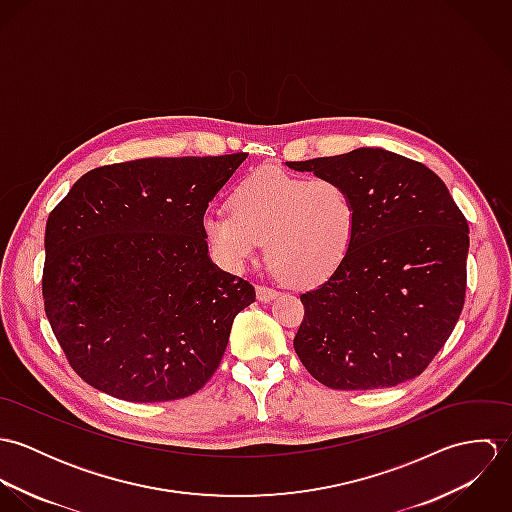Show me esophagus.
Instances as JSON below:
<instances>
[{"label": "esophagus", "mask_w": 512, "mask_h": 512, "mask_svg": "<svg viewBox=\"0 0 512 512\" xmlns=\"http://www.w3.org/2000/svg\"><path fill=\"white\" fill-rule=\"evenodd\" d=\"M256 295H258L260 301L268 303V301H272V299L278 297V292L272 290V288H266V286H258V288H256Z\"/></svg>", "instance_id": "esophagus-1"}]
</instances>
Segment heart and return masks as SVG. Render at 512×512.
<instances>
[{"mask_svg": "<svg viewBox=\"0 0 512 512\" xmlns=\"http://www.w3.org/2000/svg\"><path fill=\"white\" fill-rule=\"evenodd\" d=\"M232 211L209 209L203 234L230 268L250 262L262 242L274 272L297 288L329 280L347 260L359 207L335 179H301L268 167L246 177L230 197Z\"/></svg>", "mask_w": 512, "mask_h": 512, "instance_id": "obj_1", "label": "heart"}]
</instances>
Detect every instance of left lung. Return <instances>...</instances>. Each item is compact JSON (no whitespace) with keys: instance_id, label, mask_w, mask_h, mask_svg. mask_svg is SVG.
Wrapping results in <instances>:
<instances>
[{"instance_id":"8db88e82","label":"left lung","mask_w":512,"mask_h":512,"mask_svg":"<svg viewBox=\"0 0 512 512\" xmlns=\"http://www.w3.org/2000/svg\"><path fill=\"white\" fill-rule=\"evenodd\" d=\"M286 165L341 181L359 207L343 266L299 295V361L335 390L416 378L449 339L465 301L469 226L445 183L424 163L380 147Z\"/></svg>"}]
</instances>
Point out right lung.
Segmentation results:
<instances>
[{"instance_id": "right-lung-1", "label": "right lung", "mask_w": 512, "mask_h": 512, "mask_svg": "<svg viewBox=\"0 0 512 512\" xmlns=\"http://www.w3.org/2000/svg\"><path fill=\"white\" fill-rule=\"evenodd\" d=\"M246 157L104 165L53 209L45 313L84 382L128 402H169L215 374L256 292L213 264L203 217Z\"/></svg>"}]
</instances>
